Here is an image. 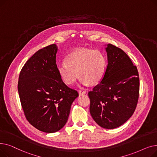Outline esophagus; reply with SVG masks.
<instances>
[{
  "instance_id": "34e87169",
  "label": "esophagus",
  "mask_w": 157,
  "mask_h": 157,
  "mask_svg": "<svg viewBox=\"0 0 157 157\" xmlns=\"http://www.w3.org/2000/svg\"><path fill=\"white\" fill-rule=\"evenodd\" d=\"M78 92H79V94L81 95H83V94H86V92L85 91H84V90H79V91H78Z\"/></svg>"
}]
</instances>
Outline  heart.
<instances>
[{
	"label": "heart",
	"mask_w": 157,
	"mask_h": 157,
	"mask_svg": "<svg viewBox=\"0 0 157 157\" xmlns=\"http://www.w3.org/2000/svg\"><path fill=\"white\" fill-rule=\"evenodd\" d=\"M57 65V71L65 83L71 85L78 76L83 85H95L102 78L107 60L105 55L98 49L77 48Z\"/></svg>",
	"instance_id": "obj_1"
}]
</instances>
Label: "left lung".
<instances>
[{"label":"left lung","mask_w":157,"mask_h":157,"mask_svg":"<svg viewBox=\"0 0 157 157\" xmlns=\"http://www.w3.org/2000/svg\"><path fill=\"white\" fill-rule=\"evenodd\" d=\"M108 65L102 79L88 92L90 112L102 128L113 129L133 114L139 93L137 69L120 48L107 44Z\"/></svg>","instance_id":"8db88e82"}]
</instances>
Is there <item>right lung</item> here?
<instances>
[{
	"label": "right lung",
	"mask_w": 157,
	"mask_h": 157,
	"mask_svg": "<svg viewBox=\"0 0 157 157\" xmlns=\"http://www.w3.org/2000/svg\"><path fill=\"white\" fill-rule=\"evenodd\" d=\"M58 48L39 49L27 60L19 76L18 90L27 120L46 133L60 130L67 123L74 101L79 94L66 85L57 71Z\"/></svg>",
	"instance_id": "obj_1"
}]
</instances>
